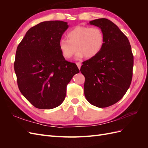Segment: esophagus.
<instances>
[{
    "label": "esophagus",
    "instance_id": "34e87169",
    "mask_svg": "<svg viewBox=\"0 0 148 148\" xmlns=\"http://www.w3.org/2000/svg\"><path fill=\"white\" fill-rule=\"evenodd\" d=\"M76 64H77V66L78 67V69H80V68H81V66H82V64L80 63V62H77V63H76Z\"/></svg>",
    "mask_w": 148,
    "mask_h": 148
}]
</instances>
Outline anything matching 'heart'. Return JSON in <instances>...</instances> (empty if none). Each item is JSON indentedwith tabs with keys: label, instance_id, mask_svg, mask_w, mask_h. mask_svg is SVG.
Here are the masks:
<instances>
[{
	"label": "heart",
	"instance_id": "obj_1",
	"mask_svg": "<svg viewBox=\"0 0 148 148\" xmlns=\"http://www.w3.org/2000/svg\"><path fill=\"white\" fill-rule=\"evenodd\" d=\"M67 38L59 42L60 51L66 59H71L77 49V58L91 59L101 52L104 44V33L98 27L77 26L69 31Z\"/></svg>",
	"mask_w": 148,
	"mask_h": 148
}]
</instances>
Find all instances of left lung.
<instances>
[{
	"instance_id": "obj_1",
	"label": "left lung",
	"mask_w": 148,
	"mask_h": 148,
	"mask_svg": "<svg viewBox=\"0 0 148 148\" xmlns=\"http://www.w3.org/2000/svg\"><path fill=\"white\" fill-rule=\"evenodd\" d=\"M100 28L104 44L97 56L83 62L84 93L87 101L99 108L119 101L132 80L133 55L127 37L113 22L99 18L89 22Z\"/></svg>"
}]
</instances>
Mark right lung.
<instances>
[{
  "instance_id": "right-lung-1",
  "label": "right lung",
  "mask_w": 148,
  "mask_h": 148,
  "mask_svg": "<svg viewBox=\"0 0 148 148\" xmlns=\"http://www.w3.org/2000/svg\"><path fill=\"white\" fill-rule=\"evenodd\" d=\"M66 22H41L31 28L17 47L14 70L23 96L38 109H51L64 101L66 86L79 72L59 47Z\"/></svg>"
}]
</instances>
